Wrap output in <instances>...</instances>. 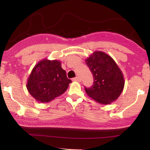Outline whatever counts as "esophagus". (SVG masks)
Wrapping results in <instances>:
<instances>
[{
  "instance_id": "esophagus-1",
  "label": "esophagus",
  "mask_w": 150,
  "mask_h": 150,
  "mask_svg": "<svg viewBox=\"0 0 150 150\" xmlns=\"http://www.w3.org/2000/svg\"><path fill=\"white\" fill-rule=\"evenodd\" d=\"M73 81H76V82H81V79L79 77H77L75 78H73Z\"/></svg>"
}]
</instances>
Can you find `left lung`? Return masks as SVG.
I'll return each mask as SVG.
<instances>
[{
	"mask_svg": "<svg viewBox=\"0 0 150 150\" xmlns=\"http://www.w3.org/2000/svg\"><path fill=\"white\" fill-rule=\"evenodd\" d=\"M93 75L94 84L85 88L90 98L101 104H110L120 95L124 87V78L120 68L111 57L95 51L85 60Z\"/></svg>",
	"mask_w": 150,
	"mask_h": 150,
	"instance_id": "obj_1",
	"label": "left lung"
}]
</instances>
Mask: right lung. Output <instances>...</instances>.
Returning a JSON list of instances; mask_svg holds the SVG:
<instances>
[{"label": "right lung", "instance_id": "obj_1", "mask_svg": "<svg viewBox=\"0 0 150 150\" xmlns=\"http://www.w3.org/2000/svg\"><path fill=\"white\" fill-rule=\"evenodd\" d=\"M71 82L60 60L44 59L33 67L26 88L38 103H45L64 93Z\"/></svg>", "mask_w": 150, "mask_h": 150}]
</instances>
